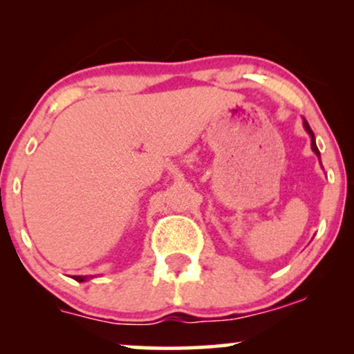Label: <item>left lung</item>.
<instances>
[{"instance_id": "left-lung-1", "label": "left lung", "mask_w": 354, "mask_h": 354, "mask_svg": "<svg viewBox=\"0 0 354 354\" xmlns=\"http://www.w3.org/2000/svg\"><path fill=\"white\" fill-rule=\"evenodd\" d=\"M304 129H306L308 130V133L309 135H311V138H313V149H314V153H316L317 154V156H319V149H317V147H316V142H314V133H313V130H311V127H309V124L306 122V120H304Z\"/></svg>"}]
</instances>
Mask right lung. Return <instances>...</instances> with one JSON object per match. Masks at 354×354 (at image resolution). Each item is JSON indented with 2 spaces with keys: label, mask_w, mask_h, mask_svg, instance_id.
Returning <instances> with one entry per match:
<instances>
[{
  "label": "right lung",
  "mask_w": 354,
  "mask_h": 354,
  "mask_svg": "<svg viewBox=\"0 0 354 354\" xmlns=\"http://www.w3.org/2000/svg\"><path fill=\"white\" fill-rule=\"evenodd\" d=\"M75 280H77V282H85V280L86 279H88V277H80V275H75V277H74Z\"/></svg>",
  "instance_id": "right-lung-1"
}]
</instances>
